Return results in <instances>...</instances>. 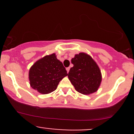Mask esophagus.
<instances>
[{"label":"esophagus","mask_w":134,"mask_h":134,"mask_svg":"<svg viewBox=\"0 0 134 134\" xmlns=\"http://www.w3.org/2000/svg\"><path fill=\"white\" fill-rule=\"evenodd\" d=\"M66 70H67V73H68V72H69V70H70V67H67V68H66Z\"/></svg>","instance_id":"obj_1"}]
</instances>
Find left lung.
I'll return each instance as SVG.
<instances>
[{
  "label": "left lung",
  "instance_id": "1",
  "mask_svg": "<svg viewBox=\"0 0 134 134\" xmlns=\"http://www.w3.org/2000/svg\"><path fill=\"white\" fill-rule=\"evenodd\" d=\"M69 79L76 90L83 94H90L98 90L101 82L99 67L89 55L80 53L72 58Z\"/></svg>",
  "mask_w": 134,
  "mask_h": 134
}]
</instances>
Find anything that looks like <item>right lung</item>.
Masks as SVG:
<instances>
[{"label":"right lung","instance_id":"1","mask_svg":"<svg viewBox=\"0 0 134 134\" xmlns=\"http://www.w3.org/2000/svg\"><path fill=\"white\" fill-rule=\"evenodd\" d=\"M67 74L62 62L53 53L33 64L29 72V79L32 88L45 94L54 91L60 81Z\"/></svg>","mask_w":134,"mask_h":134}]
</instances>
